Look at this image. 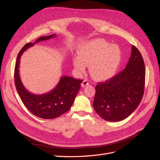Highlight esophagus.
Returning a JSON list of instances; mask_svg holds the SVG:
<instances>
[{
	"label": "esophagus",
	"mask_w": 160,
	"mask_h": 160,
	"mask_svg": "<svg viewBox=\"0 0 160 160\" xmlns=\"http://www.w3.org/2000/svg\"><path fill=\"white\" fill-rule=\"evenodd\" d=\"M88 84H89L88 81L87 80H83V81L82 82V88H84V87H86V86H88Z\"/></svg>",
	"instance_id": "esophagus-1"
}]
</instances>
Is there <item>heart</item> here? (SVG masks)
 I'll use <instances>...</instances> for the list:
<instances>
[{
	"instance_id": "b5f03b06",
	"label": "heart",
	"mask_w": 160,
	"mask_h": 160,
	"mask_svg": "<svg viewBox=\"0 0 160 160\" xmlns=\"http://www.w3.org/2000/svg\"><path fill=\"white\" fill-rule=\"evenodd\" d=\"M121 62L120 48L102 39H93L82 44L78 48V55L72 58L73 66L79 74L84 73L86 66L89 65L91 75L97 80L112 77Z\"/></svg>"
}]
</instances>
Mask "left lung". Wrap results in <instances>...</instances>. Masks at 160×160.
I'll use <instances>...</instances> for the list:
<instances>
[{
  "label": "left lung",
  "instance_id": "obj_1",
  "mask_svg": "<svg viewBox=\"0 0 160 160\" xmlns=\"http://www.w3.org/2000/svg\"><path fill=\"white\" fill-rule=\"evenodd\" d=\"M145 67L139 50L132 45L129 61L121 72L105 82L98 83L93 106L108 121H120L130 115L143 96Z\"/></svg>",
  "mask_w": 160,
  "mask_h": 160
}]
</instances>
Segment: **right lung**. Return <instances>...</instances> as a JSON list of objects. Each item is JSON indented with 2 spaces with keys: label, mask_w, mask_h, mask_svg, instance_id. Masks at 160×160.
<instances>
[{
  "label": "right lung",
  "mask_w": 160,
  "mask_h": 160,
  "mask_svg": "<svg viewBox=\"0 0 160 160\" xmlns=\"http://www.w3.org/2000/svg\"><path fill=\"white\" fill-rule=\"evenodd\" d=\"M56 35L41 37L35 43L25 45L18 54L15 68V84L22 102L30 112L42 119H51L60 116L68 111L80 88L82 80L74 79L68 76L61 77L56 88L47 93L35 95L29 92L23 86L19 76L20 59L28 48L39 41L55 38Z\"/></svg>",
  "instance_id": "right-lung-1"
}]
</instances>
